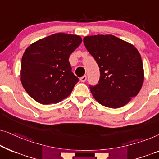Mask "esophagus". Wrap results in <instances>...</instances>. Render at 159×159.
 <instances>
[{"label":"esophagus","instance_id":"34e87169","mask_svg":"<svg viewBox=\"0 0 159 159\" xmlns=\"http://www.w3.org/2000/svg\"><path fill=\"white\" fill-rule=\"evenodd\" d=\"M86 80H87V76L86 75H84V76H82V77H80V81L82 82H85Z\"/></svg>","mask_w":159,"mask_h":159}]
</instances>
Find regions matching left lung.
<instances>
[{"mask_svg":"<svg viewBox=\"0 0 159 159\" xmlns=\"http://www.w3.org/2000/svg\"><path fill=\"white\" fill-rule=\"evenodd\" d=\"M84 45L100 68L97 84L89 85L95 99L120 108L136 96L144 80L140 54L133 45L111 34L87 36Z\"/></svg>","mask_w":159,"mask_h":159,"instance_id":"8db88e82","label":"left lung"}]
</instances>
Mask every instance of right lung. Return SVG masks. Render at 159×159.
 <instances>
[{
	"mask_svg": "<svg viewBox=\"0 0 159 159\" xmlns=\"http://www.w3.org/2000/svg\"><path fill=\"white\" fill-rule=\"evenodd\" d=\"M82 38L57 33L32 43L21 58V82L27 93L41 104L56 103L71 94L79 79L71 71L69 56Z\"/></svg>",
	"mask_w": 159,
	"mask_h": 159,
	"instance_id": "add662e5",
	"label": "right lung"
}]
</instances>
